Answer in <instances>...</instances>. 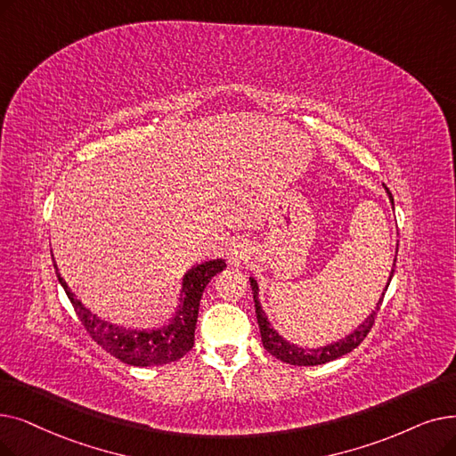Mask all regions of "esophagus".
<instances>
[{
	"mask_svg": "<svg viewBox=\"0 0 456 456\" xmlns=\"http://www.w3.org/2000/svg\"><path fill=\"white\" fill-rule=\"evenodd\" d=\"M249 256H251V244L244 239L234 240L227 249V259H229V265L232 266L244 265L246 261H249Z\"/></svg>",
	"mask_w": 456,
	"mask_h": 456,
	"instance_id": "1",
	"label": "esophagus"
}]
</instances>
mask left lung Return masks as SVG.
<instances>
[{"label": "left lung", "mask_w": 456, "mask_h": 456, "mask_svg": "<svg viewBox=\"0 0 456 456\" xmlns=\"http://www.w3.org/2000/svg\"><path fill=\"white\" fill-rule=\"evenodd\" d=\"M389 193V200L393 203V195L391 191L387 190ZM395 263H397V259H395ZM393 272H395V265H393V270H391V275L387 283H391V277H393ZM249 283H251V290H253V300H255V313H256V322H259V330H261V339H263V346L272 354L275 355L277 360H281L285 363H290V365H300V367H311V365H322V363H328V362H333L341 358V355L352 352L354 348H358L363 339L367 338V333L370 331L372 324H374V319H376V313L380 311V305L384 302V296L386 292H382V298L379 300V305H376V311H372V314L369 316V319L358 328L354 330L348 338L333 343V345H328L324 348H316V350H307V348H300L296 345H290L287 343L280 333H277L268 319L266 314L259 304V287H256V281L253 280V277H249ZM386 290H387V285H386Z\"/></svg>", "instance_id": "8db88e82"}]
</instances>
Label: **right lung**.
I'll return each instance as SVG.
<instances>
[{"label":"right lung","mask_w":456,"mask_h":456,"mask_svg":"<svg viewBox=\"0 0 456 456\" xmlns=\"http://www.w3.org/2000/svg\"><path fill=\"white\" fill-rule=\"evenodd\" d=\"M53 268L59 283L63 285L69 300L77 314V319L82 321L86 331L91 335V339L98 346H102L108 354H111L113 358L121 360L126 365L152 367L181 360L186 352L191 350L203 290L212 277L225 268V263L222 259H216L193 266L184 275L181 294L183 304L179 311H176L175 319H171L169 324L156 330H130L98 319L96 314L84 307L80 300L74 298V294L63 281L61 273L57 272L55 263Z\"/></svg>","instance_id":"add662e5"}]
</instances>
